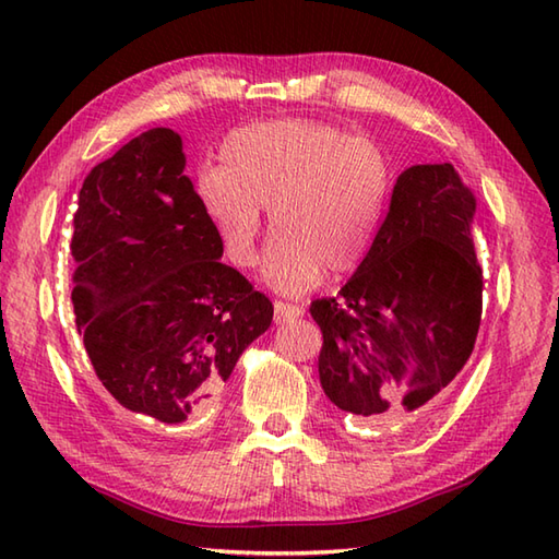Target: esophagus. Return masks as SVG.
Returning <instances> with one entry per match:
<instances>
[{
	"mask_svg": "<svg viewBox=\"0 0 559 559\" xmlns=\"http://www.w3.org/2000/svg\"><path fill=\"white\" fill-rule=\"evenodd\" d=\"M273 312H276V322H288V319H298V317L305 314V310H302L300 305L283 302V300L273 302Z\"/></svg>",
	"mask_w": 559,
	"mask_h": 559,
	"instance_id": "obj_1",
	"label": "esophagus"
}]
</instances>
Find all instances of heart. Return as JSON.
<instances>
[{
    "instance_id": "b5f03b06",
    "label": "heart",
    "mask_w": 559,
    "mask_h": 559,
    "mask_svg": "<svg viewBox=\"0 0 559 559\" xmlns=\"http://www.w3.org/2000/svg\"><path fill=\"white\" fill-rule=\"evenodd\" d=\"M223 165L197 177V199L225 259L257 261L261 206L276 230L261 276L273 290L302 295L326 276L358 269L382 228L391 165L374 141L317 120H271L237 129Z\"/></svg>"
}]
</instances>
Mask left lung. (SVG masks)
Segmentation results:
<instances>
[{
  "label": "left lung",
  "instance_id": "obj_1",
  "mask_svg": "<svg viewBox=\"0 0 559 559\" xmlns=\"http://www.w3.org/2000/svg\"><path fill=\"white\" fill-rule=\"evenodd\" d=\"M473 216L454 165H413L358 271L310 305L324 336L319 382L360 425L420 411L471 358L483 314Z\"/></svg>",
  "mask_w": 559,
  "mask_h": 559
}]
</instances>
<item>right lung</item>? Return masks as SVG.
I'll list each match as a JSON object with an SVG mask.
<instances>
[{
    "mask_svg": "<svg viewBox=\"0 0 559 559\" xmlns=\"http://www.w3.org/2000/svg\"><path fill=\"white\" fill-rule=\"evenodd\" d=\"M185 165L180 134L148 129L88 173L74 213L76 329L141 435L209 413L273 319L266 295L221 261Z\"/></svg>",
    "mask_w": 559,
    "mask_h": 559,
    "instance_id": "add662e5",
    "label": "right lung"
}]
</instances>
